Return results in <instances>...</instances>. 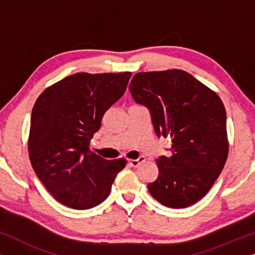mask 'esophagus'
<instances>
[{"instance_id":"34e87169","label":"esophagus","mask_w":255,"mask_h":255,"mask_svg":"<svg viewBox=\"0 0 255 255\" xmlns=\"http://www.w3.org/2000/svg\"><path fill=\"white\" fill-rule=\"evenodd\" d=\"M145 156H139L138 159H132V160H128V165L132 166V167H138L140 165L141 162L145 161Z\"/></svg>"}]
</instances>
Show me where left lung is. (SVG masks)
I'll return each mask as SVG.
<instances>
[{
  "instance_id": "left-lung-1",
  "label": "left lung",
  "mask_w": 255,
  "mask_h": 255,
  "mask_svg": "<svg viewBox=\"0 0 255 255\" xmlns=\"http://www.w3.org/2000/svg\"><path fill=\"white\" fill-rule=\"evenodd\" d=\"M146 107L155 134L170 137L169 155L156 159L149 194L173 209L190 207L217 180L229 153L226 111L217 94L180 69L137 73L128 86Z\"/></svg>"
}]
</instances>
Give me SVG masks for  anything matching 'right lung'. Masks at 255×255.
<instances>
[{"mask_svg":"<svg viewBox=\"0 0 255 255\" xmlns=\"http://www.w3.org/2000/svg\"><path fill=\"white\" fill-rule=\"evenodd\" d=\"M132 73H76L45 89L31 114L29 156L55 200L86 210L109 196L125 159L106 160L89 149L106 111L123 96Z\"/></svg>","mask_w":255,"mask_h":255,"instance_id":"1","label":"right lung"}]
</instances>
